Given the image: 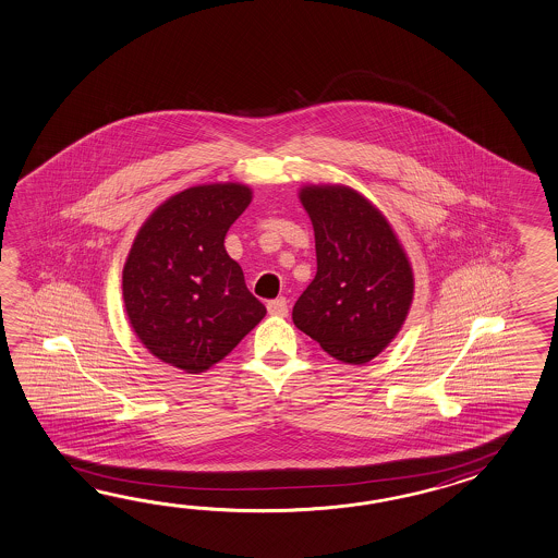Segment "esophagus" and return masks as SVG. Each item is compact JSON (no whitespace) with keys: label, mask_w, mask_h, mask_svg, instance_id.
<instances>
[{"label":"esophagus","mask_w":558,"mask_h":558,"mask_svg":"<svg viewBox=\"0 0 558 558\" xmlns=\"http://www.w3.org/2000/svg\"><path fill=\"white\" fill-rule=\"evenodd\" d=\"M268 312L272 314V316H288V300L284 296L276 298V300H270L268 302Z\"/></svg>","instance_id":"obj_1"}]
</instances>
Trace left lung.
Returning a JSON list of instances; mask_svg holds the SVG:
<instances>
[{
    "mask_svg": "<svg viewBox=\"0 0 558 558\" xmlns=\"http://www.w3.org/2000/svg\"><path fill=\"white\" fill-rule=\"evenodd\" d=\"M300 199L314 226L318 270L298 298L292 320L330 356L371 362L409 314V258L385 216L359 192L310 186Z\"/></svg>",
    "mask_w": 558,
    "mask_h": 558,
    "instance_id": "8db88e82",
    "label": "left lung"
}]
</instances>
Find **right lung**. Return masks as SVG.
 I'll list each match as a JSON object with an SVG mask.
<instances>
[{
    "label": "right lung",
    "instance_id": "add662e5",
    "mask_svg": "<svg viewBox=\"0 0 558 558\" xmlns=\"http://www.w3.org/2000/svg\"><path fill=\"white\" fill-rule=\"evenodd\" d=\"M250 199L242 184L187 187L149 216L125 260L134 332L154 356L187 374L228 356L266 314L223 248Z\"/></svg>",
    "mask_w": 558,
    "mask_h": 558
}]
</instances>
